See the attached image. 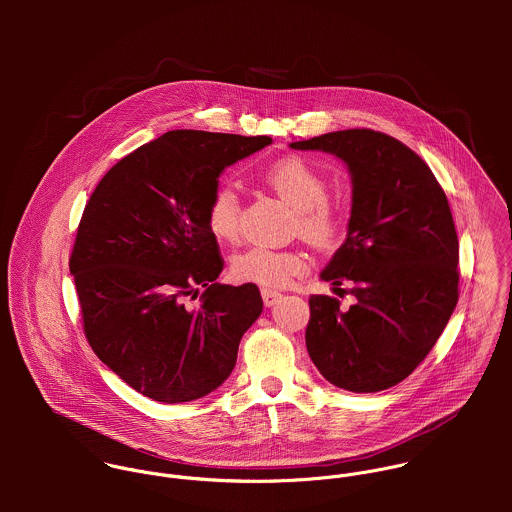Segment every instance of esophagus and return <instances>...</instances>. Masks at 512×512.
<instances>
[{"label": "esophagus", "instance_id": "esophagus-1", "mask_svg": "<svg viewBox=\"0 0 512 512\" xmlns=\"http://www.w3.org/2000/svg\"><path fill=\"white\" fill-rule=\"evenodd\" d=\"M282 297V293L276 292V290H270V288H262V299L268 307H272L278 299Z\"/></svg>", "mask_w": 512, "mask_h": 512}]
</instances>
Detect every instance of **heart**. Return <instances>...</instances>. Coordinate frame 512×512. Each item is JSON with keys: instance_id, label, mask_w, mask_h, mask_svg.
Segmentation results:
<instances>
[{"instance_id": "b5f03b06", "label": "heart", "mask_w": 512, "mask_h": 512, "mask_svg": "<svg viewBox=\"0 0 512 512\" xmlns=\"http://www.w3.org/2000/svg\"><path fill=\"white\" fill-rule=\"evenodd\" d=\"M266 185L293 209V230L315 248H333L347 232V209L327 197L325 177L301 157H284L264 171ZM209 230L226 242L240 234V201L236 193L220 185L207 205ZM309 260L295 248L252 246L232 260V274L264 288H284L307 272Z\"/></svg>"}]
</instances>
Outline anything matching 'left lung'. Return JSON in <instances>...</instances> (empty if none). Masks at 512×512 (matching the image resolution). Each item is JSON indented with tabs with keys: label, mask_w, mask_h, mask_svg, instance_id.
<instances>
[{
	"label": "left lung",
	"mask_w": 512,
	"mask_h": 512,
	"mask_svg": "<svg viewBox=\"0 0 512 512\" xmlns=\"http://www.w3.org/2000/svg\"><path fill=\"white\" fill-rule=\"evenodd\" d=\"M341 157L353 177L347 240L321 272L331 295L309 297L305 345L335 386L378 392L420 365L459 299V242L451 209L428 163L396 138L341 130L293 142ZM349 279L354 288L340 286Z\"/></svg>",
	"instance_id": "obj_1"
}]
</instances>
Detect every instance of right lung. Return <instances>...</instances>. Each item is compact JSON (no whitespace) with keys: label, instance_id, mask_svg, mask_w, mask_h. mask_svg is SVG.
I'll use <instances>...</instances> for the list:
<instances>
[{"label":"right lung","instance_id":"1","mask_svg":"<svg viewBox=\"0 0 512 512\" xmlns=\"http://www.w3.org/2000/svg\"><path fill=\"white\" fill-rule=\"evenodd\" d=\"M270 144L167 132L122 157L84 207L69 268L86 341L151 400L191 402L219 388L262 313L254 284L217 282L224 260L207 205L224 167Z\"/></svg>","mask_w":512,"mask_h":512}]
</instances>
